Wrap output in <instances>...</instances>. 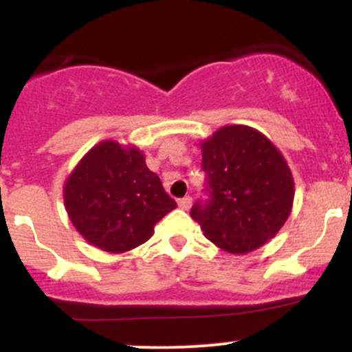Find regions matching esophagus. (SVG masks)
Returning <instances> with one entry per match:
<instances>
[{
    "label": "esophagus",
    "mask_w": 352,
    "mask_h": 352,
    "mask_svg": "<svg viewBox=\"0 0 352 352\" xmlns=\"http://www.w3.org/2000/svg\"><path fill=\"white\" fill-rule=\"evenodd\" d=\"M190 205H192V197H184V199L179 200V207L182 210H188Z\"/></svg>",
    "instance_id": "esophagus-1"
}]
</instances>
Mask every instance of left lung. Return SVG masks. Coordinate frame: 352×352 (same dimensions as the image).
<instances>
[{
    "instance_id": "1",
    "label": "left lung",
    "mask_w": 352,
    "mask_h": 352,
    "mask_svg": "<svg viewBox=\"0 0 352 352\" xmlns=\"http://www.w3.org/2000/svg\"><path fill=\"white\" fill-rule=\"evenodd\" d=\"M200 145L207 199L195 201L190 217L225 252L263 246L293 207L294 182L285 157L248 125H225Z\"/></svg>"
}]
</instances>
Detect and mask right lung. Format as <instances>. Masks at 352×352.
I'll use <instances>...</instances> for the list:
<instances>
[{"instance_id": "1", "label": "right lung", "mask_w": 352, "mask_h": 352, "mask_svg": "<svg viewBox=\"0 0 352 352\" xmlns=\"http://www.w3.org/2000/svg\"><path fill=\"white\" fill-rule=\"evenodd\" d=\"M72 225L91 245L124 253L145 243L177 207L137 147L104 140L76 165L64 184Z\"/></svg>"}]
</instances>
